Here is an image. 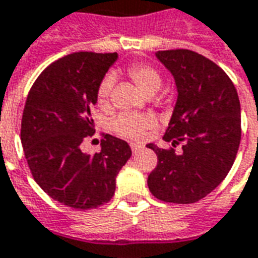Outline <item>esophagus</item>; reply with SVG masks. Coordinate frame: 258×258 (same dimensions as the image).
Returning a JSON list of instances; mask_svg holds the SVG:
<instances>
[{
	"mask_svg": "<svg viewBox=\"0 0 258 258\" xmlns=\"http://www.w3.org/2000/svg\"><path fill=\"white\" fill-rule=\"evenodd\" d=\"M141 144H131V151H133V154H137V152H140L142 149Z\"/></svg>",
	"mask_w": 258,
	"mask_h": 258,
	"instance_id": "34e87169",
	"label": "esophagus"
}]
</instances>
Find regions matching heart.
Instances as JSON below:
<instances>
[{
	"label": "heart",
	"mask_w": 258,
	"mask_h": 258,
	"mask_svg": "<svg viewBox=\"0 0 258 258\" xmlns=\"http://www.w3.org/2000/svg\"><path fill=\"white\" fill-rule=\"evenodd\" d=\"M130 78L134 81L145 95L151 96L159 91L162 86V75L149 64H134L128 68ZM114 79L111 75H106L98 86L99 104H107L110 98L111 88ZM154 120L148 116H133V114H120L111 121V130L120 137L128 140H141L148 130L152 127Z\"/></svg>",
	"instance_id": "heart-1"
}]
</instances>
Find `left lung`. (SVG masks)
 Here are the masks:
<instances>
[{"mask_svg":"<svg viewBox=\"0 0 258 258\" xmlns=\"http://www.w3.org/2000/svg\"><path fill=\"white\" fill-rule=\"evenodd\" d=\"M158 60L172 73L177 100L163 140L176 148L160 149L148 176L149 191L173 204L197 203L229 173L240 144V102L233 82L221 67L191 50H165Z\"/></svg>","mask_w":258,"mask_h":258,"instance_id":"obj_1","label":"left lung"}]
</instances>
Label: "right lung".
Listing matches in <instances>:
<instances>
[{"mask_svg":"<svg viewBox=\"0 0 258 258\" xmlns=\"http://www.w3.org/2000/svg\"><path fill=\"white\" fill-rule=\"evenodd\" d=\"M117 57L79 51L54 61L37 77L25 103L21 141L32 176L53 200L75 210L109 203L117 174L131 156L128 144L110 134H103L100 152L81 149L95 134L91 109Z\"/></svg>","mask_w":258,"mask_h":258,"instance_id":"obj_1","label":"right lung"}]
</instances>
